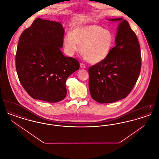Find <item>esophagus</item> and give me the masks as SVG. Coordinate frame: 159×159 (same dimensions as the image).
Masks as SVG:
<instances>
[{"instance_id":"1","label":"esophagus","mask_w":159,"mask_h":159,"mask_svg":"<svg viewBox=\"0 0 159 159\" xmlns=\"http://www.w3.org/2000/svg\"><path fill=\"white\" fill-rule=\"evenodd\" d=\"M80 68H86V66H85V65H84L83 63H80Z\"/></svg>"}]
</instances>
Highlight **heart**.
Instances as JSON below:
<instances>
[{"label": "heart", "instance_id": "obj_1", "mask_svg": "<svg viewBox=\"0 0 159 159\" xmlns=\"http://www.w3.org/2000/svg\"><path fill=\"white\" fill-rule=\"evenodd\" d=\"M114 37L110 30L98 25L88 24L75 27L64 39V46L70 55L79 50L88 62L97 64L108 56L113 45Z\"/></svg>", "mask_w": 159, "mask_h": 159}]
</instances>
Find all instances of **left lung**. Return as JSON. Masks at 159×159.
Listing matches in <instances>:
<instances>
[{
  "instance_id": "1",
  "label": "left lung",
  "mask_w": 159,
  "mask_h": 159,
  "mask_svg": "<svg viewBox=\"0 0 159 159\" xmlns=\"http://www.w3.org/2000/svg\"><path fill=\"white\" fill-rule=\"evenodd\" d=\"M113 47L106 59L89 68V88L93 99L112 103L126 98L132 90L141 68L140 45L128 22L122 18Z\"/></svg>"
}]
</instances>
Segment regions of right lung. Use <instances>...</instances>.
<instances>
[{"label":"right lung","mask_w":159,"mask_h":159,"mask_svg":"<svg viewBox=\"0 0 159 159\" xmlns=\"http://www.w3.org/2000/svg\"><path fill=\"white\" fill-rule=\"evenodd\" d=\"M64 34L60 23L38 18L20 37L16 70L21 85L33 98L57 102L66 97V80L80 64L61 51Z\"/></svg>","instance_id":"right-lung-1"}]
</instances>
